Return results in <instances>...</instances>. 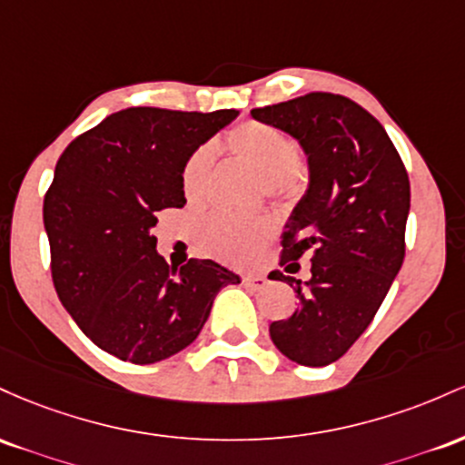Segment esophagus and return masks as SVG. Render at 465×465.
Masks as SVG:
<instances>
[{
  "mask_svg": "<svg viewBox=\"0 0 465 465\" xmlns=\"http://www.w3.org/2000/svg\"><path fill=\"white\" fill-rule=\"evenodd\" d=\"M242 281L243 285H248V288H263L265 285V276L261 274H243Z\"/></svg>",
  "mask_w": 465,
  "mask_h": 465,
  "instance_id": "obj_1",
  "label": "esophagus"
}]
</instances>
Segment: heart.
Segmentation results:
<instances>
[{
  "mask_svg": "<svg viewBox=\"0 0 465 465\" xmlns=\"http://www.w3.org/2000/svg\"><path fill=\"white\" fill-rule=\"evenodd\" d=\"M226 147L237 160L261 175L263 193L270 197H292L302 189L305 166L301 163L299 144L274 124L248 120L226 134ZM213 149L197 147L182 169V193L191 206L206 200L208 180L213 173ZM268 219L211 217L197 232L200 250L208 257L232 265L254 263L272 239Z\"/></svg>",
  "mask_w": 465,
  "mask_h": 465,
  "instance_id": "heart-1",
  "label": "heart"
}]
</instances>
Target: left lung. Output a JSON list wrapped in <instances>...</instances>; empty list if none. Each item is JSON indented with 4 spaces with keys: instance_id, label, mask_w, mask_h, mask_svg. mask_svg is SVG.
Instances as JSON below:
<instances>
[{
    "instance_id": "1",
    "label": "left lung",
    "mask_w": 465,
    "mask_h": 465,
    "mask_svg": "<svg viewBox=\"0 0 465 465\" xmlns=\"http://www.w3.org/2000/svg\"><path fill=\"white\" fill-rule=\"evenodd\" d=\"M252 116L294 135L310 160V189L283 232L279 265L299 272L310 254L312 276L301 283L274 270L299 305L270 322V336L292 362L325 367L371 325L400 272L409 173L378 118L341 94H302Z\"/></svg>"
}]
</instances>
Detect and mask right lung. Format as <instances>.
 Here are the masks:
<instances>
[{"label":"right lung","mask_w":465,"mask_h":465,"mask_svg":"<svg viewBox=\"0 0 465 465\" xmlns=\"http://www.w3.org/2000/svg\"><path fill=\"white\" fill-rule=\"evenodd\" d=\"M234 116L129 107L61 153L44 197L52 283L103 351L134 364L171 358L202 331L217 292L239 283L211 259L173 268L153 234L158 213L186 204L189 155Z\"/></svg>","instance_id":"add662e5"}]
</instances>
